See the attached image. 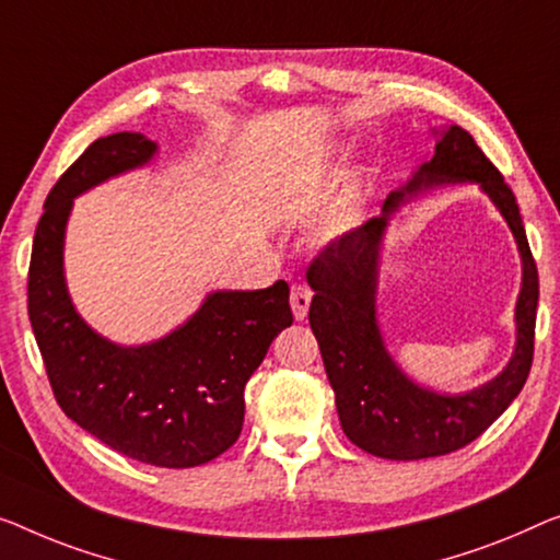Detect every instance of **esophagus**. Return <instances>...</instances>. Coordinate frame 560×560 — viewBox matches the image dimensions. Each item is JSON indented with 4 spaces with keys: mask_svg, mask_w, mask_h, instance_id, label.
Masks as SVG:
<instances>
[{
    "mask_svg": "<svg viewBox=\"0 0 560 560\" xmlns=\"http://www.w3.org/2000/svg\"><path fill=\"white\" fill-rule=\"evenodd\" d=\"M308 304H312V289L304 287V283H296V287H291V312H294L296 322L306 319Z\"/></svg>",
    "mask_w": 560,
    "mask_h": 560,
    "instance_id": "1",
    "label": "esophagus"
}]
</instances>
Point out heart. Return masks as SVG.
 <instances>
[{
  "mask_svg": "<svg viewBox=\"0 0 560 560\" xmlns=\"http://www.w3.org/2000/svg\"><path fill=\"white\" fill-rule=\"evenodd\" d=\"M345 168V153L339 150H324L308 158L306 165L296 173V178L291 180V190L299 196H312L319 190L329 188V183ZM364 219V186L362 180L352 175L345 186L337 190V196L329 200V206L324 208L319 219L314 223V236L319 241V246H334L339 241L362 226Z\"/></svg>",
  "mask_w": 560,
  "mask_h": 560,
  "instance_id": "heart-1",
  "label": "heart"
}]
</instances>
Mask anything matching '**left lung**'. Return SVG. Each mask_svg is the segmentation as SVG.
<instances>
[{
    "mask_svg": "<svg viewBox=\"0 0 560 560\" xmlns=\"http://www.w3.org/2000/svg\"><path fill=\"white\" fill-rule=\"evenodd\" d=\"M430 132L435 138L432 155L392 190L377 219L322 252L306 273L314 289L308 324L337 395L341 430L364 453L385 460L447 455L480 438L521 395L533 362L538 269L513 190L470 132L457 125ZM457 182H475L504 215L520 246L522 291L514 315L516 347L504 370L467 393H438L415 383L390 357L376 316V294L384 236L398 208Z\"/></svg>",
    "mask_w": 560,
    "mask_h": 560,
    "instance_id": "left-lung-1",
    "label": "left lung"
}]
</instances>
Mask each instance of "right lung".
Returning a JSON list of instances; mask_svg holds the SVG:
<instances>
[{"label": "right lung", "mask_w": 560, "mask_h": 560, "mask_svg": "<svg viewBox=\"0 0 560 560\" xmlns=\"http://www.w3.org/2000/svg\"><path fill=\"white\" fill-rule=\"evenodd\" d=\"M143 132L97 138L45 200L30 261V322L62 412L107 447L155 467H196L244 428V387L271 341L291 327L287 281L269 289H213L186 322L143 345H118L82 319L65 279L74 198L148 168Z\"/></svg>", "instance_id": "right-lung-1"}]
</instances>
